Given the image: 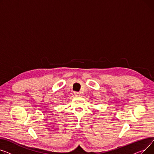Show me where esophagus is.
I'll use <instances>...</instances> for the list:
<instances>
[{
    "mask_svg": "<svg viewBox=\"0 0 154 154\" xmlns=\"http://www.w3.org/2000/svg\"><path fill=\"white\" fill-rule=\"evenodd\" d=\"M75 96L78 97V96H80V94H79V93H78V92H75Z\"/></svg>",
    "mask_w": 154,
    "mask_h": 154,
    "instance_id": "esophagus-1",
    "label": "esophagus"
}]
</instances>
